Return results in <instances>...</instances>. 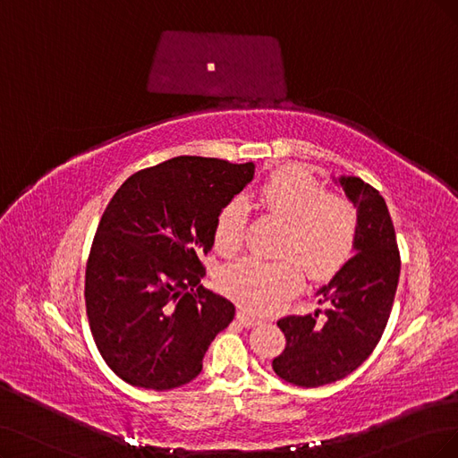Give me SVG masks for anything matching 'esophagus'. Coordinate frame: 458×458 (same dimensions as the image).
I'll use <instances>...</instances> for the list:
<instances>
[{
    "label": "esophagus",
    "mask_w": 458,
    "mask_h": 458,
    "mask_svg": "<svg viewBox=\"0 0 458 458\" xmlns=\"http://www.w3.org/2000/svg\"><path fill=\"white\" fill-rule=\"evenodd\" d=\"M238 320H240V325H242V327H245V328H252V327L260 325V320H259V318L247 315L245 311H238Z\"/></svg>",
    "instance_id": "obj_1"
}]
</instances>
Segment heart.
Segmentation results:
<instances>
[{
    "label": "heart",
    "instance_id": "b5f03b06",
    "mask_svg": "<svg viewBox=\"0 0 458 458\" xmlns=\"http://www.w3.org/2000/svg\"><path fill=\"white\" fill-rule=\"evenodd\" d=\"M259 208L283 223L279 242L284 259L264 262L242 259L226 266L218 286L249 313H272L283 308L303 284L302 266L313 281L334 277L352 257L359 238V215L345 196L328 192L308 169L281 165L257 191ZM249 208L235 196L223 203L213 223L215 249L232 257L243 245Z\"/></svg>",
    "mask_w": 458,
    "mask_h": 458
}]
</instances>
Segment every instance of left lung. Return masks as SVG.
<instances>
[{
    "mask_svg": "<svg viewBox=\"0 0 458 458\" xmlns=\"http://www.w3.org/2000/svg\"><path fill=\"white\" fill-rule=\"evenodd\" d=\"M340 182L359 215L357 255L320 289L328 310L277 320L286 345L272 368L281 379L308 388L344 379L369 357L391 317L400 277L396 232L383 196L359 177Z\"/></svg>",
    "mask_w": 458,
    "mask_h": 458,
    "instance_id": "8db88e82",
    "label": "left lung"
}]
</instances>
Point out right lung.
<instances>
[{"label": "right lung", "instance_id": "1", "mask_svg": "<svg viewBox=\"0 0 458 458\" xmlns=\"http://www.w3.org/2000/svg\"><path fill=\"white\" fill-rule=\"evenodd\" d=\"M255 164L177 157L130 175L101 215L84 276L96 347L123 381L169 391L191 383L233 303L201 284L223 203Z\"/></svg>", "mask_w": 458, "mask_h": 458}]
</instances>
